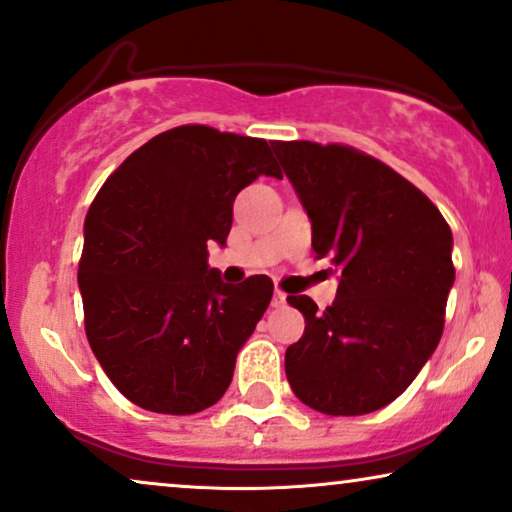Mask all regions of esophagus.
I'll list each match as a JSON object with an SVG mask.
<instances>
[{
	"label": "esophagus",
	"mask_w": 512,
	"mask_h": 512,
	"mask_svg": "<svg viewBox=\"0 0 512 512\" xmlns=\"http://www.w3.org/2000/svg\"><path fill=\"white\" fill-rule=\"evenodd\" d=\"M284 303H287V294L280 289H275V294H272V308H282Z\"/></svg>",
	"instance_id": "34e87169"
}]
</instances>
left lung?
Instances as JSON below:
<instances>
[{"label":"left lung","instance_id":"left-lung-1","mask_svg":"<svg viewBox=\"0 0 512 512\" xmlns=\"http://www.w3.org/2000/svg\"><path fill=\"white\" fill-rule=\"evenodd\" d=\"M338 270L334 303L287 296L305 331L284 355L289 386L329 416H362L411 386L435 353L454 287V237L407 178L345 145H272Z\"/></svg>","mask_w":512,"mask_h":512}]
</instances>
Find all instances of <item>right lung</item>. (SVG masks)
Segmentation results:
<instances>
[{"label":"right lung","mask_w":512,"mask_h":512,"mask_svg":"<svg viewBox=\"0 0 512 512\" xmlns=\"http://www.w3.org/2000/svg\"><path fill=\"white\" fill-rule=\"evenodd\" d=\"M282 178L263 138L176 126L131 152L84 221L79 291L96 360L126 400L197 414L221 400L235 360L272 298V280L225 284L209 242L225 247L237 192Z\"/></svg>","instance_id":"add662e5"}]
</instances>
